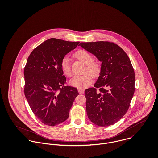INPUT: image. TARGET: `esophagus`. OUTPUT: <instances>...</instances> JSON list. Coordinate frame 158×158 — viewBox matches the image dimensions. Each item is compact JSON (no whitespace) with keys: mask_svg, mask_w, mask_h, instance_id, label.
<instances>
[{"mask_svg":"<svg viewBox=\"0 0 158 158\" xmlns=\"http://www.w3.org/2000/svg\"><path fill=\"white\" fill-rule=\"evenodd\" d=\"M78 91L79 94H84V92H85V90H83V89H78Z\"/></svg>","mask_w":158,"mask_h":158,"instance_id":"1","label":"esophagus"}]
</instances>
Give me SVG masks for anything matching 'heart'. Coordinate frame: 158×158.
<instances>
[{
  "mask_svg": "<svg viewBox=\"0 0 158 158\" xmlns=\"http://www.w3.org/2000/svg\"><path fill=\"white\" fill-rule=\"evenodd\" d=\"M74 55L79 61L86 66L85 72L89 73L94 77L98 75L100 72V64L98 62L93 61L92 55L90 53L86 50H80L77 51ZM61 69L65 75L68 77L72 76L70 59L68 56H65L61 61ZM90 75L86 73L83 75L74 76L69 81V84L78 89H85L89 86L92 81V78Z\"/></svg>",
  "mask_w": 158,
  "mask_h": 158,
  "instance_id": "obj_1",
  "label": "heart"
}]
</instances>
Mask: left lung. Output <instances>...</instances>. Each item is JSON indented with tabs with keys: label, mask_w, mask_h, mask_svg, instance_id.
Listing matches in <instances>:
<instances>
[{
	"label": "left lung",
	"mask_w": 158,
	"mask_h": 158,
	"mask_svg": "<svg viewBox=\"0 0 158 158\" xmlns=\"http://www.w3.org/2000/svg\"><path fill=\"white\" fill-rule=\"evenodd\" d=\"M79 45L102 62L94 88L85 91L86 112L100 127L114 125L127 112L135 93V74L124 50L113 43L97 41Z\"/></svg>",
	"instance_id": "1"
}]
</instances>
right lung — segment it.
Listing matches in <instances>:
<instances>
[{
    "label": "right lung",
    "mask_w": 158,
    "mask_h": 158,
    "mask_svg": "<svg viewBox=\"0 0 158 158\" xmlns=\"http://www.w3.org/2000/svg\"><path fill=\"white\" fill-rule=\"evenodd\" d=\"M80 42L50 38L36 47L24 69V93L33 113L41 122L55 126L66 120L77 89L65 86L61 61Z\"/></svg>",
    "instance_id": "1"
}]
</instances>
